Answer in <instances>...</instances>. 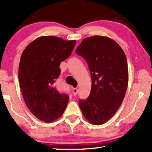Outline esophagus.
I'll list each match as a JSON object with an SVG mask.
<instances>
[{
	"mask_svg": "<svg viewBox=\"0 0 152 152\" xmlns=\"http://www.w3.org/2000/svg\"><path fill=\"white\" fill-rule=\"evenodd\" d=\"M78 89H77V88H74L73 89V94H74V95H77V94H78Z\"/></svg>",
	"mask_w": 152,
	"mask_h": 152,
	"instance_id": "34e87169",
	"label": "esophagus"
}]
</instances>
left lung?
Returning <instances> with one entry per match:
<instances>
[{"mask_svg":"<svg viewBox=\"0 0 152 152\" xmlns=\"http://www.w3.org/2000/svg\"><path fill=\"white\" fill-rule=\"evenodd\" d=\"M76 53L88 64L92 79L88 99L80 100L82 114L100 125L114 116L127 89V61L120 45L109 37L95 35L82 40Z\"/></svg>","mask_w":152,"mask_h":152,"instance_id":"1","label":"left lung"}]
</instances>
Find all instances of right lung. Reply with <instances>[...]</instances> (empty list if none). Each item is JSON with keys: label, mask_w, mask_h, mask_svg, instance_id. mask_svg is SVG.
<instances>
[{"label": "right lung", "mask_w": 152, "mask_h": 152, "mask_svg": "<svg viewBox=\"0 0 152 152\" xmlns=\"http://www.w3.org/2000/svg\"><path fill=\"white\" fill-rule=\"evenodd\" d=\"M76 40L42 36L28 45L22 53L19 67L20 90L28 109L42 121L51 123L65 110L69 96L56 88L61 61L71 55Z\"/></svg>", "instance_id": "add662e5"}]
</instances>
